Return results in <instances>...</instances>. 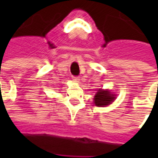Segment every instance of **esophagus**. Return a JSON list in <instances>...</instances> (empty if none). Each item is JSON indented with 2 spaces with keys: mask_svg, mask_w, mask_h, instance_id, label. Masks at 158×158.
Masks as SVG:
<instances>
[{
  "mask_svg": "<svg viewBox=\"0 0 158 158\" xmlns=\"http://www.w3.org/2000/svg\"><path fill=\"white\" fill-rule=\"evenodd\" d=\"M73 82H79V77H73Z\"/></svg>",
  "mask_w": 158,
  "mask_h": 158,
  "instance_id": "34e87169",
  "label": "esophagus"
}]
</instances>
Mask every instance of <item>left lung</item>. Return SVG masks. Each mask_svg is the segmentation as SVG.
I'll list each match as a JSON object with an SVG mask.
<instances>
[{
  "label": "left lung",
  "mask_w": 158,
  "mask_h": 158,
  "mask_svg": "<svg viewBox=\"0 0 158 158\" xmlns=\"http://www.w3.org/2000/svg\"><path fill=\"white\" fill-rule=\"evenodd\" d=\"M115 95L108 89H99L94 97V103L97 106H106L115 100Z\"/></svg>",
  "instance_id": "obj_1"
}]
</instances>
